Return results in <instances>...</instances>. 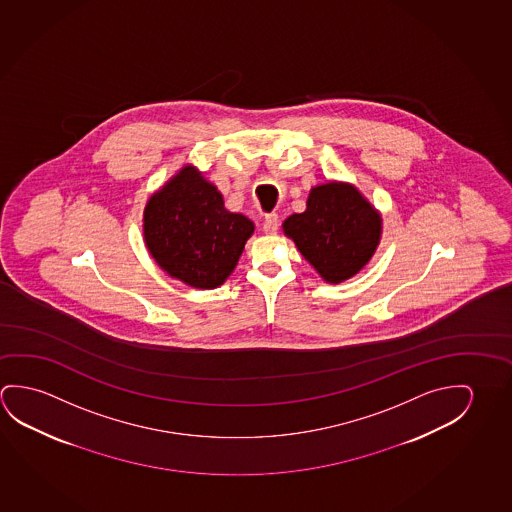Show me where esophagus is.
<instances>
[{
	"instance_id": "obj_1",
	"label": "esophagus",
	"mask_w": 512,
	"mask_h": 512,
	"mask_svg": "<svg viewBox=\"0 0 512 512\" xmlns=\"http://www.w3.org/2000/svg\"><path fill=\"white\" fill-rule=\"evenodd\" d=\"M277 229H279V220H277V215H268L263 220V231H265V235H276Z\"/></svg>"
}]
</instances>
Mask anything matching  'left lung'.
Masks as SVG:
<instances>
[{"instance_id": "8db88e82", "label": "left lung", "mask_w": 512, "mask_h": 512, "mask_svg": "<svg viewBox=\"0 0 512 512\" xmlns=\"http://www.w3.org/2000/svg\"><path fill=\"white\" fill-rule=\"evenodd\" d=\"M381 215L356 187L329 181L311 188L306 211L283 222L302 256L327 283L356 276L381 240Z\"/></svg>"}]
</instances>
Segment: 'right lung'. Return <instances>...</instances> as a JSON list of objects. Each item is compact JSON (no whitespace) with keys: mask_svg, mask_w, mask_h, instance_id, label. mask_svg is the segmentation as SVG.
<instances>
[{"mask_svg":"<svg viewBox=\"0 0 512 512\" xmlns=\"http://www.w3.org/2000/svg\"><path fill=\"white\" fill-rule=\"evenodd\" d=\"M254 224L224 208L215 185L192 165H185L144 210L147 251L169 276L211 290L235 270Z\"/></svg>","mask_w":512,"mask_h":512,"instance_id":"1","label":"right lung"}]
</instances>
